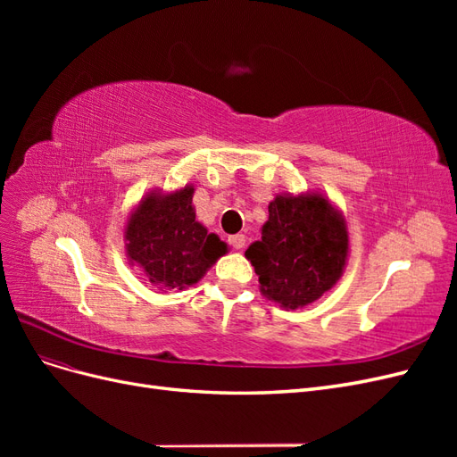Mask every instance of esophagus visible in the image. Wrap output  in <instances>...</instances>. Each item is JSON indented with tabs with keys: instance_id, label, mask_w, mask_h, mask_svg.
I'll return each instance as SVG.
<instances>
[{
	"instance_id": "34e87169",
	"label": "esophagus",
	"mask_w": 457,
	"mask_h": 457,
	"mask_svg": "<svg viewBox=\"0 0 457 457\" xmlns=\"http://www.w3.org/2000/svg\"><path fill=\"white\" fill-rule=\"evenodd\" d=\"M228 244L234 247V250H242L245 245V237L244 234H234V237H228Z\"/></svg>"
}]
</instances>
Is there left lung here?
<instances>
[{
    "mask_svg": "<svg viewBox=\"0 0 457 457\" xmlns=\"http://www.w3.org/2000/svg\"><path fill=\"white\" fill-rule=\"evenodd\" d=\"M343 219L320 195L278 196L269 205L261 240L245 250L261 292L284 309H299L334 286L347 259Z\"/></svg>",
    "mask_w": 457,
    "mask_h": 457,
    "instance_id": "8db88e82",
    "label": "left lung"
}]
</instances>
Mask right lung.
<instances>
[{
  "instance_id": "right-lung-1",
  "label": "right lung",
  "mask_w": 457,
  "mask_h": 457,
  "mask_svg": "<svg viewBox=\"0 0 457 457\" xmlns=\"http://www.w3.org/2000/svg\"><path fill=\"white\" fill-rule=\"evenodd\" d=\"M192 195L190 187L170 196L150 195L128 223V255L158 289L196 284L227 252V244L196 220Z\"/></svg>"
}]
</instances>
